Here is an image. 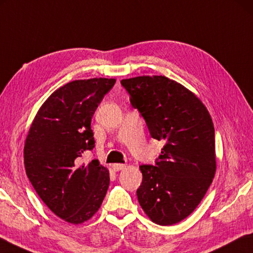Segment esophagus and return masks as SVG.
Here are the masks:
<instances>
[{
    "mask_svg": "<svg viewBox=\"0 0 253 253\" xmlns=\"http://www.w3.org/2000/svg\"><path fill=\"white\" fill-rule=\"evenodd\" d=\"M126 167V165H124V164H114L113 165V169L115 171H119V170H123L124 168Z\"/></svg>",
    "mask_w": 253,
    "mask_h": 253,
    "instance_id": "esophagus-1",
    "label": "esophagus"
}]
</instances>
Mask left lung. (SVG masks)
Instances as JSON below:
<instances>
[{
    "instance_id": "1",
    "label": "left lung",
    "mask_w": 253,
    "mask_h": 253,
    "mask_svg": "<svg viewBox=\"0 0 253 253\" xmlns=\"http://www.w3.org/2000/svg\"><path fill=\"white\" fill-rule=\"evenodd\" d=\"M154 139L165 140L153 165H142L139 205L151 221L170 226L200 204L215 172L214 128L201 100L165 76L123 80Z\"/></svg>"
}]
</instances>
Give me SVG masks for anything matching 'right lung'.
<instances>
[{"label":"right lung","mask_w":253,"mask_h":253,"mask_svg":"<svg viewBox=\"0 0 253 253\" xmlns=\"http://www.w3.org/2000/svg\"><path fill=\"white\" fill-rule=\"evenodd\" d=\"M114 79L73 81L55 90L36 114L26 137V174L40 198L59 218L74 224L90 219L109 186L107 168L93 159L80 165L95 147L91 117Z\"/></svg>","instance_id":"right-lung-1"}]
</instances>
